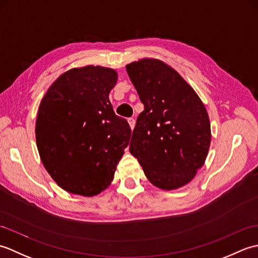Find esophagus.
Returning <instances> with one entry per match:
<instances>
[{
    "label": "esophagus",
    "instance_id": "34e87169",
    "mask_svg": "<svg viewBox=\"0 0 258 258\" xmlns=\"http://www.w3.org/2000/svg\"><path fill=\"white\" fill-rule=\"evenodd\" d=\"M127 122H128V124H130V126H131V128L134 130V127H135V119L131 117V118L127 119Z\"/></svg>",
    "mask_w": 258,
    "mask_h": 258
}]
</instances>
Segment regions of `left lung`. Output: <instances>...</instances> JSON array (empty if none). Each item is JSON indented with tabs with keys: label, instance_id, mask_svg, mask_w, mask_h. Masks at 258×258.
Here are the masks:
<instances>
[{
	"label": "left lung",
	"instance_id": "1",
	"mask_svg": "<svg viewBox=\"0 0 258 258\" xmlns=\"http://www.w3.org/2000/svg\"><path fill=\"white\" fill-rule=\"evenodd\" d=\"M126 72L144 104L131 139V154L156 187H183L204 165L210 150L205 105L182 75L161 59L141 58L126 65Z\"/></svg>",
	"mask_w": 258,
	"mask_h": 258
}]
</instances>
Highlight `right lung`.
<instances>
[{
  "label": "right lung",
  "mask_w": 258,
  "mask_h": 258,
  "mask_svg": "<svg viewBox=\"0 0 258 258\" xmlns=\"http://www.w3.org/2000/svg\"><path fill=\"white\" fill-rule=\"evenodd\" d=\"M116 82L113 69H71L53 82L40 103L38 154L54 182L69 193L92 197L113 182L132 134L108 100Z\"/></svg>",
  "instance_id": "add662e5"
}]
</instances>
